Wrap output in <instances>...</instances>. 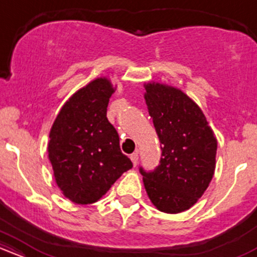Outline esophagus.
Returning <instances> with one entry per match:
<instances>
[{"label": "esophagus", "instance_id": "34e87169", "mask_svg": "<svg viewBox=\"0 0 257 257\" xmlns=\"http://www.w3.org/2000/svg\"><path fill=\"white\" fill-rule=\"evenodd\" d=\"M131 159H132L133 164H134V167H137L138 161H139V155H138V153L135 152V153H133V155H131Z\"/></svg>", "mask_w": 257, "mask_h": 257}]
</instances>
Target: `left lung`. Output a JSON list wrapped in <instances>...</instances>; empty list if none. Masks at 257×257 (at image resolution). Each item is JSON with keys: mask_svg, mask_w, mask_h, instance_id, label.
Segmentation results:
<instances>
[{"mask_svg": "<svg viewBox=\"0 0 257 257\" xmlns=\"http://www.w3.org/2000/svg\"><path fill=\"white\" fill-rule=\"evenodd\" d=\"M145 87L147 110L162 147L159 166L143 174L152 204L167 214L188 210L214 176L217 140L200 107L179 88L158 82Z\"/></svg>", "mask_w": 257, "mask_h": 257, "instance_id": "obj_1", "label": "left lung"}]
</instances>
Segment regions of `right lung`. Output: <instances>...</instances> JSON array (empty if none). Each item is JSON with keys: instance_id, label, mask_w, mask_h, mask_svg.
<instances>
[{"instance_id": "obj_1", "label": "right lung", "mask_w": 257, "mask_h": 257, "mask_svg": "<svg viewBox=\"0 0 257 257\" xmlns=\"http://www.w3.org/2000/svg\"><path fill=\"white\" fill-rule=\"evenodd\" d=\"M114 90L107 77L93 79L70 96L49 132L48 158L55 182L76 204L98 202L133 167L106 117Z\"/></svg>"}]
</instances>
